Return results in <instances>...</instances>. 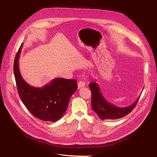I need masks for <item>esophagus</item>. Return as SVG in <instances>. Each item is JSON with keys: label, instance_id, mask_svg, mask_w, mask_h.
<instances>
[{"label": "esophagus", "instance_id": "esophagus-1", "mask_svg": "<svg viewBox=\"0 0 157 157\" xmlns=\"http://www.w3.org/2000/svg\"><path fill=\"white\" fill-rule=\"evenodd\" d=\"M85 86V83L82 81H79V82L78 83V89L84 87Z\"/></svg>", "mask_w": 157, "mask_h": 157}]
</instances>
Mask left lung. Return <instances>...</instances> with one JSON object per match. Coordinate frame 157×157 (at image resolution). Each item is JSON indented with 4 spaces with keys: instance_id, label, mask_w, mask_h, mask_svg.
I'll list each match as a JSON object with an SVG mask.
<instances>
[{
    "instance_id": "1",
    "label": "left lung",
    "mask_w": 157,
    "mask_h": 157,
    "mask_svg": "<svg viewBox=\"0 0 157 157\" xmlns=\"http://www.w3.org/2000/svg\"><path fill=\"white\" fill-rule=\"evenodd\" d=\"M89 86L92 94V109L102 120L118 119L125 116L136 107L140 98L139 96L135 102L128 106L119 107L110 103L104 98L97 82H90Z\"/></svg>"
}]
</instances>
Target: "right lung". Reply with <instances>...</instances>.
Returning a JSON list of instances; mask_svg holds the SVG:
<instances>
[{"label": "right lung", "mask_w": 157, "mask_h": 157, "mask_svg": "<svg viewBox=\"0 0 157 157\" xmlns=\"http://www.w3.org/2000/svg\"><path fill=\"white\" fill-rule=\"evenodd\" d=\"M16 55L13 64V72L17 90L21 101L30 113L44 121H58L68 108L70 99L77 90L75 79L55 78L42 87L29 85L22 78L18 66L21 49Z\"/></svg>", "instance_id": "right-lung-1"}]
</instances>
